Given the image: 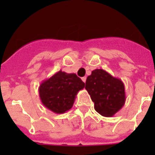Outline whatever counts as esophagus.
Masks as SVG:
<instances>
[{
  "label": "esophagus",
  "instance_id": "esophagus-1",
  "mask_svg": "<svg viewBox=\"0 0 155 155\" xmlns=\"http://www.w3.org/2000/svg\"><path fill=\"white\" fill-rule=\"evenodd\" d=\"M86 79H87V77L86 76H84V77H82V80H83V82L85 83L86 82Z\"/></svg>",
  "mask_w": 155,
  "mask_h": 155
}]
</instances>
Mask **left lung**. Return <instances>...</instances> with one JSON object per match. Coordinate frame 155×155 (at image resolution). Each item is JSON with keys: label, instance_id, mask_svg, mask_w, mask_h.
<instances>
[{"label": "left lung", "instance_id": "1", "mask_svg": "<svg viewBox=\"0 0 155 155\" xmlns=\"http://www.w3.org/2000/svg\"><path fill=\"white\" fill-rule=\"evenodd\" d=\"M85 84V89L94 102L95 110L103 117H113L125 104V85L121 80L106 71L95 69Z\"/></svg>", "mask_w": 155, "mask_h": 155}]
</instances>
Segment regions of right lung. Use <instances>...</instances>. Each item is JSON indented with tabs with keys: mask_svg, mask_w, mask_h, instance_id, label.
Wrapping results in <instances>:
<instances>
[{
	"mask_svg": "<svg viewBox=\"0 0 155 155\" xmlns=\"http://www.w3.org/2000/svg\"><path fill=\"white\" fill-rule=\"evenodd\" d=\"M84 87V83L75 73H66L60 70L42 81L38 93L46 108L56 114H61L72 108L76 95Z\"/></svg>",
	"mask_w": 155,
	"mask_h": 155,
	"instance_id": "obj_1",
	"label": "right lung"
}]
</instances>
